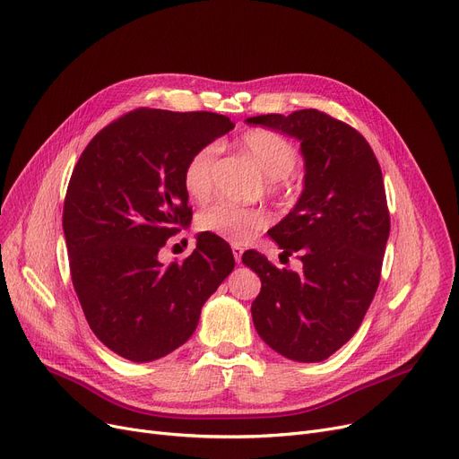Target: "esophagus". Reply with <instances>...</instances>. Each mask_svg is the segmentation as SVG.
<instances>
[{
    "instance_id": "1",
    "label": "esophagus",
    "mask_w": 459,
    "mask_h": 459,
    "mask_svg": "<svg viewBox=\"0 0 459 459\" xmlns=\"http://www.w3.org/2000/svg\"><path fill=\"white\" fill-rule=\"evenodd\" d=\"M232 255H234V260L239 264L242 262V255H244V247L239 246H232Z\"/></svg>"
}]
</instances>
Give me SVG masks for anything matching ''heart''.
I'll list each match as a JSON object with an SVG mask.
<instances>
[{"mask_svg":"<svg viewBox=\"0 0 459 459\" xmlns=\"http://www.w3.org/2000/svg\"><path fill=\"white\" fill-rule=\"evenodd\" d=\"M239 151L266 177V193L270 197H281L288 189V175L298 165L296 144L284 135L272 130H249L239 139ZM217 149L213 144L193 152L184 169L182 184L189 199L204 203L213 191V167ZM268 225V213L260 208H239L232 204H213L197 215V229L206 234L220 236L227 242L239 246L247 244Z\"/></svg>","mask_w":459,"mask_h":459,"instance_id":"b5f03b06","label":"heart"}]
</instances>
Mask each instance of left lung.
Instances as JSON below:
<instances>
[{
  "label": "left lung",
  "mask_w": 459,
  "mask_h": 459,
  "mask_svg": "<svg viewBox=\"0 0 459 459\" xmlns=\"http://www.w3.org/2000/svg\"><path fill=\"white\" fill-rule=\"evenodd\" d=\"M247 123L298 137L305 158L301 197L270 230L282 255L296 253L303 270H277L264 255L244 253L262 281L253 324L277 353L318 363L351 339L377 290L391 230L381 167L363 135L318 109Z\"/></svg>",
  "instance_id": "8db88e82"
}]
</instances>
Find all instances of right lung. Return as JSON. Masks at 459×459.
Masks as SVG:
<instances>
[{
    "instance_id": "right-lung-1",
    "label": "right lung",
    "mask_w": 459,
    "mask_h": 459,
    "mask_svg": "<svg viewBox=\"0 0 459 459\" xmlns=\"http://www.w3.org/2000/svg\"><path fill=\"white\" fill-rule=\"evenodd\" d=\"M232 128L210 111L139 108L96 134L72 171L63 206L70 277L89 327L117 355L149 363L182 346L234 270L230 247L204 232L184 262L158 260L191 221L187 158Z\"/></svg>"
}]
</instances>
